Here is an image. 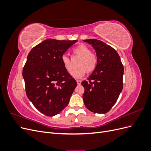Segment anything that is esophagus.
Wrapping results in <instances>:
<instances>
[{
  "instance_id": "34e87169",
  "label": "esophagus",
  "mask_w": 151,
  "mask_h": 151,
  "mask_svg": "<svg viewBox=\"0 0 151 151\" xmlns=\"http://www.w3.org/2000/svg\"><path fill=\"white\" fill-rule=\"evenodd\" d=\"M76 81H77V85H80V84H81V81H80V80H77Z\"/></svg>"
}]
</instances>
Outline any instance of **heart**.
<instances>
[{"label": "heart", "mask_w": 151, "mask_h": 151, "mask_svg": "<svg viewBox=\"0 0 151 151\" xmlns=\"http://www.w3.org/2000/svg\"><path fill=\"white\" fill-rule=\"evenodd\" d=\"M76 56L80 57L77 68L72 73V76L75 78H81L87 72L91 73L94 70L97 65V57L94 53L91 52V50L84 45H79L74 50ZM61 60L63 67L68 72H72L74 65L70 58L66 55H63Z\"/></svg>", "instance_id": "obj_1"}]
</instances>
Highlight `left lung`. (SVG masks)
<instances>
[{"label": "left lung", "instance_id": "1", "mask_svg": "<svg viewBox=\"0 0 151 151\" xmlns=\"http://www.w3.org/2000/svg\"><path fill=\"white\" fill-rule=\"evenodd\" d=\"M91 45L97 56L96 67L81 84L85 106L96 113H106L115 104L123 89V66L119 55L109 45L96 39L83 40Z\"/></svg>", "mask_w": 151, "mask_h": 151}]
</instances>
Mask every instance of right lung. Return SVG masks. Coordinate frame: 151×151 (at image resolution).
<instances>
[{"label": "right lung", "mask_w": 151, "mask_h": 151, "mask_svg": "<svg viewBox=\"0 0 151 151\" xmlns=\"http://www.w3.org/2000/svg\"><path fill=\"white\" fill-rule=\"evenodd\" d=\"M77 40L47 39L29 52L22 70L27 97L48 116L60 113L77 86L63 67L61 57Z\"/></svg>", "instance_id": "1"}]
</instances>
